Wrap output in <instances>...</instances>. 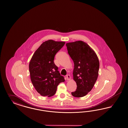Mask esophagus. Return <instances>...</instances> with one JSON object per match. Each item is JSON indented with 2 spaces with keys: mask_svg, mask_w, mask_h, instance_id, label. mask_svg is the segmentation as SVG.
Segmentation results:
<instances>
[{
  "mask_svg": "<svg viewBox=\"0 0 128 128\" xmlns=\"http://www.w3.org/2000/svg\"><path fill=\"white\" fill-rule=\"evenodd\" d=\"M66 79H67L68 80H70L71 79V76H70V75H69V74H67V75L66 76Z\"/></svg>",
  "mask_w": 128,
  "mask_h": 128,
  "instance_id": "34e87169",
  "label": "esophagus"
}]
</instances>
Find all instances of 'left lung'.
<instances>
[{
	"mask_svg": "<svg viewBox=\"0 0 128 128\" xmlns=\"http://www.w3.org/2000/svg\"><path fill=\"white\" fill-rule=\"evenodd\" d=\"M68 53L74 62L73 79L76 90L73 96H85L93 88L98 75L100 62L97 54L84 41H76L66 44Z\"/></svg>",
	"mask_w": 128,
	"mask_h": 128,
	"instance_id": "left-lung-1",
	"label": "left lung"
}]
</instances>
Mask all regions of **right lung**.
<instances>
[{"instance_id": "add662e5", "label": "right lung", "mask_w": 128, "mask_h": 128, "mask_svg": "<svg viewBox=\"0 0 128 128\" xmlns=\"http://www.w3.org/2000/svg\"><path fill=\"white\" fill-rule=\"evenodd\" d=\"M65 44V42L48 40L41 44L31 58L29 64L31 82L41 96H54L57 86L65 81L54 62L55 54Z\"/></svg>"}]
</instances>
